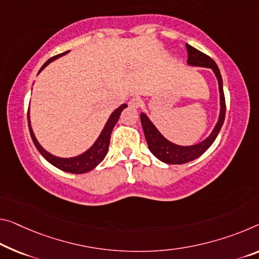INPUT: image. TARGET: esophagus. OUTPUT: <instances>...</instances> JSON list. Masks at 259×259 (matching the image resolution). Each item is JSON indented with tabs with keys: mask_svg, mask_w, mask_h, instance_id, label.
<instances>
[{
	"mask_svg": "<svg viewBox=\"0 0 259 259\" xmlns=\"http://www.w3.org/2000/svg\"><path fill=\"white\" fill-rule=\"evenodd\" d=\"M141 104H142V101L140 97H132L128 102V106L132 107V109H138V107L141 106Z\"/></svg>",
	"mask_w": 259,
	"mask_h": 259,
	"instance_id": "obj_1",
	"label": "esophagus"
}]
</instances>
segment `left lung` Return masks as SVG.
Instances as JSON below:
<instances>
[{
  "label": "left lung",
  "mask_w": 259,
  "mask_h": 259,
  "mask_svg": "<svg viewBox=\"0 0 259 259\" xmlns=\"http://www.w3.org/2000/svg\"><path fill=\"white\" fill-rule=\"evenodd\" d=\"M186 51H188V63L191 66H200L212 68L214 73L217 75L219 82V90H220V98H221V111L219 121L213 130L212 134L206 139L205 141L198 143L196 146L182 147L171 143L163 138L161 133L155 128V126L150 122L148 117L145 113H140L141 124L145 133L147 143H148V148L158 160L168 163V164H184V163L191 162L196 160L199 156H201L206 150H207L212 143L215 140L219 132H220L222 125H224L225 117H226V99L224 94V87H222V77L219 70V67L214 60L208 55H206L202 52L198 51L194 47L190 46L186 44Z\"/></svg>",
  "instance_id": "left-lung-1"
}]
</instances>
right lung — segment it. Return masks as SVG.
I'll return each instance as SVG.
<instances>
[{"mask_svg": "<svg viewBox=\"0 0 259 259\" xmlns=\"http://www.w3.org/2000/svg\"><path fill=\"white\" fill-rule=\"evenodd\" d=\"M66 53H67V52H65V53L59 54V55H55V57L51 58L50 60H47L45 63H44V66L41 67L40 70H39V73H40V71L44 68H45V67L49 65L50 62H52L53 60H55L57 58L61 57V55L66 54ZM125 107H127V105L122 104L121 106H119L112 114H111V117L109 118V120H107L104 130H103L102 134L99 135L98 140L95 142V145L91 147L89 150H87L84 154L79 155V156H76V157L60 158V157L53 156V155H51L50 153H47L46 150L44 149L40 145H39L37 139H35V137H34L33 131H32V128H31V125H30L29 111H27V122H29V130H30L31 138H32V141L34 143V146L37 147V149L39 150V153H40L42 156L51 163V164L57 166L58 169H60L62 171H66V172H70V174L88 172V171L96 168L99 163L104 160L105 155L107 154V149H109L111 133H112L113 127H114V125L117 124L119 117H120L121 111L124 110Z\"/></svg>", "mask_w": 259, "mask_h": 259, "instance_id": "1", "label": "right lung"}]
</instances>
